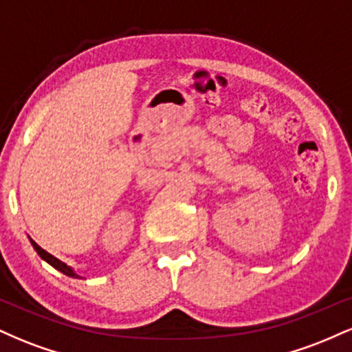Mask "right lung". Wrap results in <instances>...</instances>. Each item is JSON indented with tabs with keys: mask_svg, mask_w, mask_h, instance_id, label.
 <instances>
[{
	"mask_svg": "<svg viewBox=\"0 0 352 352\" xmlns=\"http://www.w3.org/2000/svg\"><path fill=\"white\" fill-rule=\"evenodd\" d=\"M30 241H31V245H33V248L36 250V253H38L39 256H41V260L46 261V263H50V265L52 266V268H56V270H58V272L64 273V274H66V276H71V278H80L79 274L76 273L74 270H72L69 265L63 263V261L58 260V258H56V256H52L51 253H47L46 250H43L41 246H39L38 243H36L34 240H31V238H30Z\"/></svg>",
	"mask_w": 352,
	"mask_h": 352,
	"instance_id": "right-lung-1",
	"label": "right lung"
}]
</instances>
